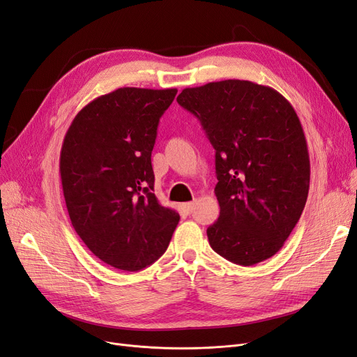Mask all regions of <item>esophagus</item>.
<instances>
[{
	"label": "esophagus",
	"instance_id": "obj_1",
	"mask_svg": "<svg viewBox=\"0 0 357 357\" xmlns=\"http://www.w3.org/2000/svg\"><path fill=\"white\" fill-rule=\"evenodd\" d=\"M194 207H195V203H194V202H188V203H183V204H182V208L185 210L187 213H191L192 210H194Z\"/></svg>",
	"mask_w": 357,
	"mask_h": 357
}]
</instances>
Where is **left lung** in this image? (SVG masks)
<instances>
[{
  "instance_id": "obj_1",
  "label": "left lung",
  "mask_w": 357,
  "mask_h": 357,
  "mask_svg": "<svg viewBox=\"0 0 357 357\" xmlns=\"http://www.w3.org/2000/svg\"><path fill=\"white\" fill-rule=\"evenodd\" d=\"M176 101L216 150L220 215L207 228L210 247L243 266L272 257L309 194L307 142L293 105L273 88L240 79L185 88Z\"/></svg>"
}]
</instances>
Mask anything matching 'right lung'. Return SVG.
Instances as JSON below:
<instances>
[{
  "instance_id": "obj_1",
  "label": "right lung",
  "mask_w": 357,
  "mask_h": 357,
  "mask_svg": "<svg viewBox=\"0 0 357 357\" xmlns=\"http://www.w3.org/2000/svg\"><path fill=\"white\" fill-rule=\"evenodd\" d=\"M178 89L119 88L79 112L63 139L60 176L70 222L107 265L135 272L160 257L179 222L158 203L151 151Z\"/></svg>"
}]
</instances>
